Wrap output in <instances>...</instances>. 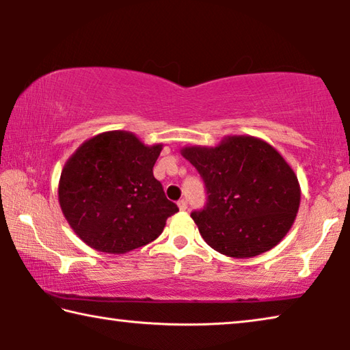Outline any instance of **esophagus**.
<instances>
[{"label":"esophagus","mask_w":350,"mask_h":350,"mask_svg":"<svg viewBox=\"0 0 350 350\" xmlns=\"http://www.w3.org/2000/svg\"><path fill=\"white\" fill-rule=\"evenodd\" d=\"M177 206H179V210L185 211V210L188 208V204H187V200H185V199H180L179 202H177Z\"/></svg>","instance_id":"esophagus-1"}]
</instances>
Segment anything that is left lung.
<instances>
[{
  "label": "left lung",
  "mask_w": 350,
  "mask_h": 350,
  "mask_svg": "<svg viewBox=\"0 0 350 350\" xmlns=\"http://www.w3.org/2000/svg\"><path fill=\"white\" fill-rule=\"evenodd\" d=\"M180 154L199 171L208 200L191 213L216 252L236 259L280 244L296 219L301 187L280 151L254 135H225L216 146L188 145Z\"/></svg>",
  "instance_id": "left-lung-1"
}]
</instances>
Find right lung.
Masks as SVG:
<instances>
[{"label": "right lung", "mask_w": 350, "mask_h": 350, "mask_svg": "<svg viewBox=\"0 0 350 350\" xmlns=\"http://www.w3.org/2000/svg\"><path fill=\"white\" fill-rule=\"evenodd\" d=\"M162 148L117 129L85 140L68 159L58 182V202L86 245L123 254L163 232L167 219L179 208L152 174Z\"/></svg>", "instance_id": "1"}]
</instances>
